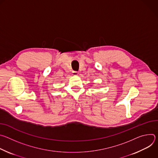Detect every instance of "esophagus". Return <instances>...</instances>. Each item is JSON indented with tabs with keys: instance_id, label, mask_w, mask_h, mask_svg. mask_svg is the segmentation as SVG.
<instances>
[{
	"instance_id": "34e87169",
	"label": "esophagus",
	"mask_w": 158,
	"mask_h": 158,
	"mask_svg": "<svg viewBox=\"0 0 158 158\" xmlns=\"http://www.w3.org/2000/svg\"><path fill=\"white\" fill-rule=\"evenodd\" d=\"M73 75L74 76H77L78 75V73L77 71H73Z\"/></svg>"
}]
</instances>
